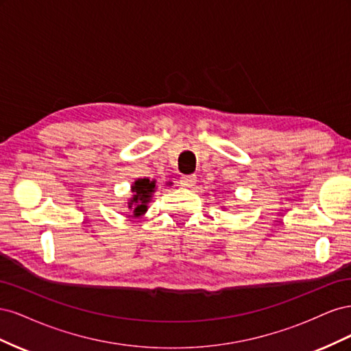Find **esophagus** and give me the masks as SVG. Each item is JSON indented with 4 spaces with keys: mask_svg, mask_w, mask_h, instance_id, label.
<instances>
[{
    "mask_svg": "<svg viewBox=\"0 0 351 351\" xmlns=\"http://www.w3.org/2000/svg\"><path fill=\"white\" fill-rule=\"evenodd\" d=\"M197 182L196 176H183L182 178H180V184H182L183 187H193Z\"/></svg>",
    "mask_w": 351,
    "mask_h": 351,
    "instance_id": "esophagus-1",
    "label": "esophagus"
}]
</instances>
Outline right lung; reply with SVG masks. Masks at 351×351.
Instances as JSON below:
<instances>
[{"instance_id":"obj_1","label":"right lung","mask_w":351,"mask_h":351,"mask_svg":"<svg viewBox=\"0 0 351 351\" xmlns=\"http://www.w3.org/2000/svg\"><path fill=\"white\" fill-rule=\"evenodd\" d=\"M132 192L134 195L127 202V205H129V209H133V217H141L146 212L147 204L155 192V180L137 178L132 186Z\"/></svg>"}]
</instances>
